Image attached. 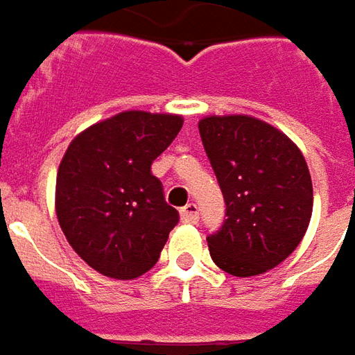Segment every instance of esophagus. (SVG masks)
<instances>
[{"mask_svg": "<svg viewBox=\"0 0 355 355\" xmlns=\"http://www.w3.org/2000/svg\"><path fill=\"white\" fill-rule=\"evenodd\" d=\"M182 222H185V223H197L198 222L197 205L189 202V205L185 206V208H182Z\"/></svg>", "mask_w": 355, "mask_h": 355, "instance_id": "34e87169", "label": "esophagus"}]
</instances>
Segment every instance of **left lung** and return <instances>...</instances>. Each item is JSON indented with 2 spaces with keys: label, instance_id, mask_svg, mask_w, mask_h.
<instances>
[{
  "label": "left lung",
  "instance_id": "1",
  "mask_svg": "<svg viewBox=\"0 0 355 355\" xmlns=\"http://www.w3.org/2000/svg\"><path fill=\"white\" fill-rule=\"evenodd\" d=\"M198 132L227 216L206 239L210 256L235 277L262 275L294 252L310 225L306 158L281 130L248 114L205 116Z\"/></svg>",
  "mask_w": 355,
  "mask_h": 355
}]
</instances>
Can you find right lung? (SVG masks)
Segmentation results:
<instances>
[{"mask_svg":"<svg viewBox=\"0 0 355 355\" xmlns=\"http://www.w3.org/2000/svg\"><path fill=\"white\" fill-rule=\"evenodd\" d=\"M183 125L180 114L124 110L70 141L57 172L55 212L69 245L101 275L147 273L180 216L150 173Z\"/></svg>","mask_w":355,"mask_h":355,"instance_id":"1","label":"right lung"}]
</instances>
